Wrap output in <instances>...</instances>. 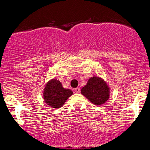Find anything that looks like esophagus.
Instances as JSON below:
<instances>
[{"label":"esophagus","mask_w":150,"mask_h":150,"mask_svg":"<svg viewBox=\"0 0 150 150\" xmlns=\"http://www.w3.org/2000/svg\"><path fill=\"white\" fill-rule=\"evenodd\" d=\"M75 92H77V93L80 92V88H79V87H77V88H75Z\"/></svg>","instance_id":"obj_1"}]
</instances>
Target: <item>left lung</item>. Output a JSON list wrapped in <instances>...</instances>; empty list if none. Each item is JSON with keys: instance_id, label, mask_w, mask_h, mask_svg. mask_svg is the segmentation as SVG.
<instances>
[{"instance_id": "obj_1", "label": "left lung", "mask_w": 150, "mask_h": 150, "mask_svg": "<svg viewBox=\"0 0 150 150\" xmlns=\"http://www.w3.org/2000/svg\"><path fill=\"white\" fill-rule=\"evenodd\" d=\"M110 92V87L106 81L97 76L90 77L87 85L81 89V94L97 106H101L108 100Z\"/></svg>"}]
</instances>
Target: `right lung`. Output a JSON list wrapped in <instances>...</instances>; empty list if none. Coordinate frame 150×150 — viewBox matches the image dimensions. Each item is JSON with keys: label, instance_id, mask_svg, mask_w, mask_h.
Listing matches in <instances>:
<instances>
[{"label": "right lung", "instance_id": "obj_1", "mask_svg": "<svg viewBox=\"0 0 150 150\" xmlns=\"http://www.w3.org/2000/svg\"><path fill=\"white\" fill-rule=\"evenodd\" d=\"M72 94L73 91L63 88L61 82L55 78L48 81L43 91L44 102L55 109L61 108Z\"/></svg>", "mask_w": 150, "mask_h": 150}]
</instances>
